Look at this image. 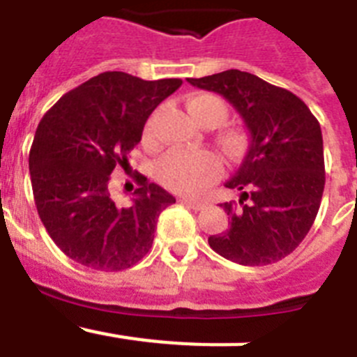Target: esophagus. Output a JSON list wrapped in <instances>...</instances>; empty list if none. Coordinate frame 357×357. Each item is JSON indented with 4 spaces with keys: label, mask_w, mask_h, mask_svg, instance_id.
<instances>
[{
    "label": "esophagus",
    "mask_w": 357,
    "mask_h": 357,
    "mask_svg": "<svg viewBox=\"0 0 357 357\" xmlns=\"http://www.w3.org/2000/svg\"><path fill=\"white\" fill-rule=\"evenodd\" d=\"M182 202H184V204H188V206L195 211H202L204 207L207 206V204H209L207 200H198V198H182Z\"/></svg>",
    "instance_id": "1"
}]
</instances>
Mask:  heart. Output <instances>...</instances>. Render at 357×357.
Here are the masks:
<instances>
[{
  "instance_id": "heart-1",
  "label": "heart",
  "mask_w": 357,
  "mask_h": 357,
  "mask_svg": "<svg viewBox=\"0 0 357 357\" xmlns=\"http://www.w3.org/2000/svg\"><path fill=\"white\" fill-rule=\"evenodd\" d=\"M189 114L206 127H216L227 119L222 98L197 93L188 100ZM144 139H153V118L144 128ZM222 175V160L209 150H172L157 164V178L178 193H200Z\"/></svg>"
}]
</instances>
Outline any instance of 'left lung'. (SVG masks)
<instances>
[{
    "label": "left lung",
    "instance_id": "obj_1",
    "mask_svg": "<svg viewBox=\"0 0 357 357\" xmlns=\"http://www.w3.org/2000/svg\"><path fill=\"white\" fill-rule=\"evenodd\" d=\"M188 82L222 94L250 134L247 155L225 182L239 200L220 204L230 225L211 236V248L243 266L277 263L301 245L320 209L326 185L320 123L301 98L252 73L229 69Z\"/></svg>",
    "mask_w": 357,
    "mask_h": 357
}]
</instances>
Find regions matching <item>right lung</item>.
Wrapping results in <instances>:
<instances>
[{
	"instance_id": "1",
	"label": "right lung",
	"mask_w": 357,
	"mask_h": 357,
	"mask_svg": "<svg viewBox=\"0 0 357 357\" xmlns=\"http://www.w3.org/2000/svg\"><path fill=\"white\" fill-rule=\"evenodd\" d=\"M181 85V78L148 82L107 71L66 93L40 119L28 159L33 200L69 259L119 272L148 254L157 218L175 198L137 173L132 204L119 206L110 173L116 166L127 172L146 119Z\"/></svg>"
}]
</instances>
